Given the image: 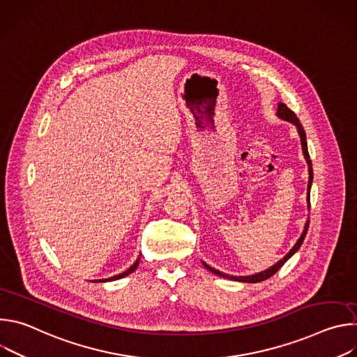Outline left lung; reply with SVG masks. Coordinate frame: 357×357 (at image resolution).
Segmentation results:
<instances>
[{"mask_svg": "<svg viewBox=\"0 0 357 357\" xmlns=\"http://www.w3.org/2000/svg\"><path fill=\"white\" fill-rule=\"evenodd\" d=\"M277 116L280 117V119H282V120H285V121H288V123H292L295 127H296V130H298V134H299V138H301V144H302V151H303V157H305V160H307V164H308V172H310V181H308V190H307V193H308V196H307V202H308V208H310V203H311V197H310V192H311V185H312V179H314V171H312V162H311V160H310V152H308V145H307V135H305V130H303V127H302V124L299 123V120H298V117H296V114L292 112V110H289L284 103H280L278 105V110H277ZM308 227H310V220H307V223H305V227H303V231H302V234H301V237L298 238V241L295 243V245L289 250V252L288 254H285L284 256V259H281L277 264H274L273 267H270V268H267L266 271H261V273H257V274H252V275H243V277H234V275H227V274H225V273H222V271H218V270H215L213 267H211V266H208L206 263H203V266L206 267V270H209V271H212L213 274H216V275H219V277H223V278H229V280H234V281H240V282H261V281H264V280H267V278H270L271 275H274L292 256L294 254L298 251V248L302 245V243H303V238H305V236H307V231H308Z\"/></svg>", "mask_w": 357, "mask_h": 357, "instance_id": "1", "label": "left lung"}]
</instances>
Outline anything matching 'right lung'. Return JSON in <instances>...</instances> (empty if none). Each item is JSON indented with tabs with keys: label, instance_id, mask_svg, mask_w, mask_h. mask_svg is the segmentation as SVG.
Segmentation results:
<instances>
[{
	"label": "right lung",
	"instance_id": "add662e5",
	"mask_svg": "<svg viewBox=\"0 0 357 357\" xmlns=\"http://www.w3.org/2000/svg\"><path fill=\"white\" fill-rule=\"evenodd\" d=\"M138 264H139V259L127 270V271H124V273H121V274H119V275H114V277H110V278H106V280H97V282H105V281H116V280H120V278H123V277H126V275H128V274H131L132 271H135L137 270V267H138ZM96 282V281H94Z\"/></svg>",
	"mask_w": 357,
	"mask_h": 357
}]
</instances>
